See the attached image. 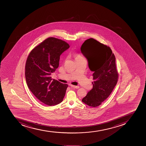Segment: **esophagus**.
Returning <instances> with one entry per match:
<instances>
[{
  "instance_id": "1",
  "label": "esophagus",
  "mask_w": 146,
  "mask_h": 146,
  "mask_svg": "<svg viewBox=\"0 0 146 146\" xmlns=\"http://www.w3.org/2000/svg\"><path fill=\"white\" fill-rule=\"evenodd\" d=\"M70 86H71V87H72V88H76V89H78V88H79V86H74V85H70Z\"/></svg>"
}]
</instances>
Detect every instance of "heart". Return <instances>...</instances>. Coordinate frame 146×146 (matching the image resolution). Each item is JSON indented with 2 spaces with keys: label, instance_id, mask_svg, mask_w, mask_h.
I'll list each match as a JSON object with an SVG mask.
<instances>
[{
  "label": "heart",
  "instance_id": "b5f03b06",
  "mask_svg": "<svg viewBox=\"0 0 146 146\" xmlns=\"http://www.w3.org/2000/svg\"><path fill=\"white\" fill-rule=\"evenodd\" d=\"M75 57L76 60L78 59V58H83V57H82V56H81L80 55H79V54H76V55H75Z\"/></svg>",
  "mask_w": 146,
  "mask_h": 146
}]
</instances>
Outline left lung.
I'll list each match as a JSON object with an SVG mask.
<instances>
[{
    "mask_svg": "<svg viewBox=\"0 0 146 146\" xmlns=\"http://www.w3.org/2000/svg\"><path fill=\"white\" fill-rule=\"evenodd\" d=\"M81 51L93 71V88L82 99L85 104L97 107L109 97L118 81L115 57L108 46L90 38L85 40Z\"/></svg>",
    "mask_w": 146,
    "mask_h": 146,
    "instance_id": "1",
    "label": "left lung"
}]
</instances>
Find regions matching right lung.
I'll return each instance as SVG.
<instances>
[{"mask_svg":"<svg viewBox=\"0 0 146 146\" xmlns=\"http://www.w3.org/2000/svg\"><path fill=\"white\" fill-rule=\"evenodd\" d=\"M70 48L66 42L48 38L35 47L27 58L25 76L28 88L37 98L49 106L62 102L68 85L50 75L59 65L60 56Z\"/></svg>","mask_w":146,"mask_h":146,"instance_id":"add662e5","label":"right lung"}]
</instances>
